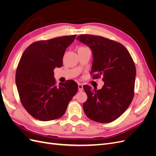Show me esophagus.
<instances>
[{
    "label": "esophagus",
    "mask_w": 156,
    "mask_h": 156,
    "mask_svg": "<svg viewBox=\"0 0 156 156\" xmlns=\"http://www.w3.org/2000/svg\"><path fill=\"white\" fill-rule=\"evenodd\" d=\"M78 89L79 91H83V85L81 83L78 84Z\"/></svg>",
    "instance_id": "esophagus-1"
}]
</instances>
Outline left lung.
Returning <instances> with one entry per match:
<instances>
[{
  "label": "left lung",
  "mask_w": 156,
  "mask_h": 156,
  "mask_svg": "<svg viewBox=\"0 0 156 156\" xmlns=\"http://www.w3.org/2000/svg\"><path fill=\"white\" fill-rule=\"evenodd\" d=\"M77 40L92 52L90 73L93 79L103 77L104 85L96 90L83 86L87 100L83 103L85 115L94 121L108 123L120 117L129 106L134 96L136 68L125 47L101 36L81 34Z\"/></svg>",
  "instance_id": "left-lung-1"
}]
</instances>
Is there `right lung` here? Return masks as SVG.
<instances>
[{
    "label": "right lung",
    "mask_w": 156,
    "mask_h": 156,
    "mask_svg": "<svg viewBox=\"0 0 156 156\" xmlns=\"http://www.w3.org/2000/svg\"><path fill=\"white\" fill-rule=\"evenodd\" d=\"M76 35L38 41L25 50L19 62L16 83L23 106L41 121L59 119L78 90L73 80L56 85L54 69L62 66L63 56Z\"/></svg>",
    "instance_id": "obj_1"
}]
</instances>
